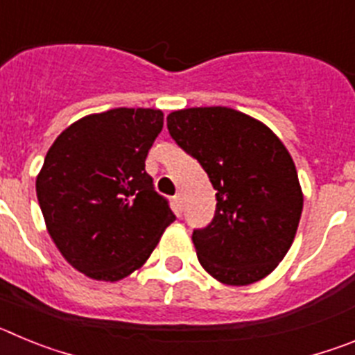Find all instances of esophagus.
<instances>
[{
    "label": "esophagus",
    "mask_w": 355,
    "mask_h": 355,
    "mask_svg": "<svg viewBox=\"0 0 355 355\" xmlns=\"http://www.w3.org/2000/svg\"><path fill=\"white\" fill-rule=\"evenodd\" d=\"M174 205H175V209H178V211H183V206H184V202H183V196H181V193H178V196L174 197Z\"/></svg>",
    "instance_id": "obj_1"
}]
</instances>
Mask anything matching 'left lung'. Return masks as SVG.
<instances>
[{
    "label": "left lung",
    "instance_id": "8db88e82",
    "mask_svg": "<svg viewBox=\"0 0 355 355\" xmlns=\"http://www.w3.org/2000/svg\"><path fill=\"white\" fill-rule=\"evenodd\" d=\"M167 128L216 190L211 224L192 234L199 263L229 286L261 281L290 250L302 215L288 149L261 121L225 106L175 110Z\"/></svg>",
    "mask_w": 355,
    "mask_h": 355
}]
</instances>
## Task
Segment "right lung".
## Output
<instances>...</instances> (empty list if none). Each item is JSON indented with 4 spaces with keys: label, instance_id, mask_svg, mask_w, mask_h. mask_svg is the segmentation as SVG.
<instances>
[{
    "label": "right lung",
    "instance_id": "obj_1",
    "mask_svg": "<svg viewBox=\"0 0 355 355\" xmlns=\"http://www.w3.org/2000/svg\"><path fill=\"white\" fill-rule=\"evenodd\" d=\"M163 128L155 108H114L65 128L37 175V199L56 249L96 281L139 270L175 220L146 172Z\"/></svg>",
    "mask_w": 355,
    "mask_h": 355
}]
</instances>
